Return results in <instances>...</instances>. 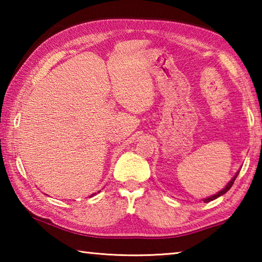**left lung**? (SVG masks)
I'll return each mask as SVG.
<instances>
[{
    "label": "left lung",
    "mask_w": 262,
    "mask_h": 262,
    "mask_svg": "<svg viewBox=\"0 0 262 262\" xmlns=\"http://www.w3.org/2000/svg\"><path fill=\"white\" fill-rule=\"evenodd\" d=\"M239 174V171L238 172H236V174H234L233 177H232V179L229 181V183L227 184V186H225V187L222 189V190H220V192H217L216 194H214V195H211V196H209V198H206V199H202V201L203 202H210V201H212V200H215V199H217V198H220V196H222V195H224L225 193L228 192V190L231 188V186L233 185V183H234V180H236V178H237V176Z\"/></svg>",
    "instance_id": "1"
}]
</instances>
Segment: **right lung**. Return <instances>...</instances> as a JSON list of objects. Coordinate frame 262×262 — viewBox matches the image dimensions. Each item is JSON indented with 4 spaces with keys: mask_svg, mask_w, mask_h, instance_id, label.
<instances>
[{
    "mask_svg": "<svg viewBox=\"0 0 262 262\" xmlns=\"http://www.w3.org/2000/svg\"><path fill=\"white\" fill-rule=\"evenodd\" d=\"M99 192H100V190H98V193H99ZM96 194H97V193H94V194H91V195H90V198H92V196H94V195H96Z\"/></svg>",
    "mask_w": 262,
    "mask_h": 262,
    "instance_id": "1",
    "label": "right lung"
}]
</instances>
